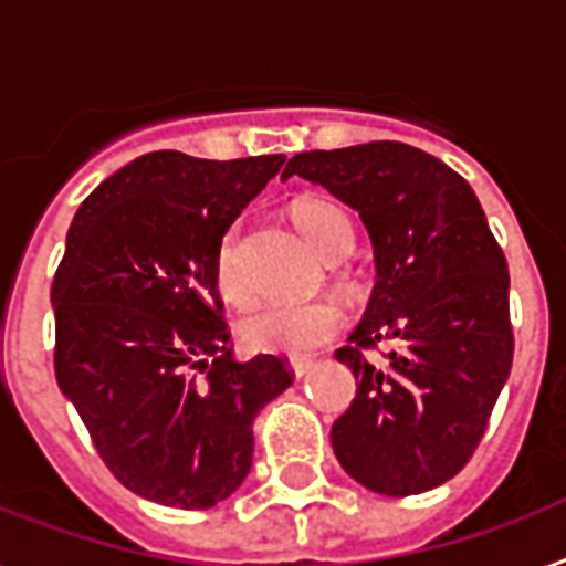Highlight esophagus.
<instances>
[{
	"instance_id": "1",
	"label": "esophagus",
	"mask_w": 566,
	"mask_h": 566,
	"mask_svg": "<svg viewBox=\"0 0 566 566\" xmlns=\"http://www.w3.org/2000/svg\"><path fill=\"white\" fill-rule=\"evenodd\" d=\"M311 367H314V358H291V370H293V376H296V378L305 376Z\"/></svg>"
}]
</instances>
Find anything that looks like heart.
I'll return each mask as SVG.
<instances>
[{
	"label": "heart",
	"mask_w": 566,
	"mask_h": 566,
	"mask_svg": "<svg viewBox=\"0 0 566 566\" xmlns=\"http://www.w3.org/2000/svg\"><path fill=\"white\" fill-rule=\"evenodd\" d=\"M293 222L308 247L326 261L344 258L355 243L353 220L328 199H302L293 208ZM213 282L222 300L247 305L249 287L238 264V226L226 229L213 252ZM344 323L335 300H311L300 305H266L240 323V337L252 349L282 355H308L328 344Z\"/></svg>",
	"instance_id": "1"
}]
</instances>
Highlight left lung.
Here are the masks:
<instances>
[{
    "instance_id": "1",
    "label": "left lung",
    "mask_w": 566,
    "mask_h": 566,
    "mask_svg": "<svg viewBox=\"0 0 566 566\" xmlns=\"http://www.w3.org/2000/svg\"><path fill=\"white\" fill-rule=\"evenodd\" d=\"M311 181L358 211L376 287L337 361L355 373L332 447L355 482L411 496L449 482L479 447L509 381V264L473 188L434 155L396 140L293 155ZM394 339L373 365L363 349Z\"/></svg>"
}]
</instances>
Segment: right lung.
Here are the masks:
<instances>
[{
	"label": "right lung",
	"mask_w": 566,
	"mask_h": 566,
	"mask_svg": "<svg viewBox=\"0 0 566 566\" xmlns=\"http://www.w3.org/2000/svg\"><path fill=\"white\" fill-rule=\"evenodd\" d=\"M284 155L161 149L93 190L52 282L55 378L108 470L144 500L211 509L252 467V420L293 385L279 355L234 361L213 252Z\"/></svg>",
	"instance_id": "right-lung-1"
}]
</instances>
